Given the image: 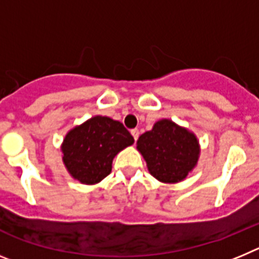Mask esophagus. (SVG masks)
I'll list each match as a JSON object with an SVG mask.
<instances>
[{"mask_svg": "<svg viewBox=\"0 0 259 259\" xmlns=\"http://www.w3.org/2000/svg\"><path fill=\"white\" fill-rule=\"evenodd\" d=\"M131 134H132V136H134L135 141H136L137 139H139V130H137V128H135V130H131Z\"/></svg>", "mask_w": 259, "mask_h": 259, "instance_id": "obj_1", "label": "esophagus"}]
</instances>
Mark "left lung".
Returning a JSON list of instances; mask_svg holds the SVG:
<instances>
[{
	"label": "left lung",
	"instance_id": "left-lung-1",
	"mask_svg": "<svg viewBox=\"0 0 259 259\" xmlns=\"http://www.w3.org/2000/svg\"><path fill=\"white\" fill-rule=\"evenodd\" d=\"M137 149L145 158L149 172L163 183L184 179L196 166L200 154L196 136L168 119L159 120L152 131L141 135Z\"/></svg>",
	"mask_w": 259,
	"mask_h": 259
}]
</instances>
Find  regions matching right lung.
I'll return each instance as SVG.
<instances>
[{"mask_svg":"<svg viewBox=\"0 0 259 259\" xmlns=\"http://www.w3.org/2000/svg\"><path fill=\"white\" fill-rule=\"evenodd\" d=\"M134 137L120 122L95 116L75 127L63 140V162L68 172L83 184H96L111 172V163Z\"/></svg>","mask_w":259,"mask_h":259,"instance_id":"obj_1","label":"right lung"}]
</instances>
